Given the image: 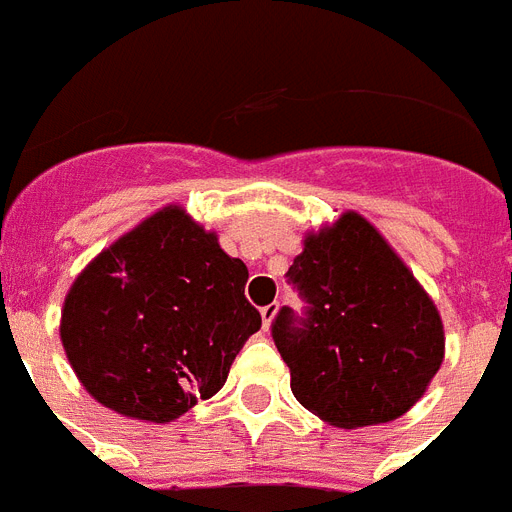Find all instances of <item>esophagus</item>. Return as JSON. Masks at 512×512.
I'll list each match as a JSON object with an SVG mask.
<instances>
[{
  "label": "esophagus",
  "mask_w": 512,
  "mask_h": 512,
  "mask_svg": "<svg viewBox=\"0 0 512 512\" xmlns=\"http://www.w3.org/2000/svg\"><path fill=\"white\" fill-rule=\"evenodd\" d=\"M277 309H280V304L261 306V322H264V330H269L272 320H275V317H277Z\"/></svg>",
  "instance_id": "34e87169"
}]
</instances>
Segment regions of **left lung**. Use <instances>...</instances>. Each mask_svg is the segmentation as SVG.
Listing matches in <instances>:
<instances>
[{"instance_id":"1","label":"left lung","mask_w":512,"mask_h":512,"mask_svg":"<svg viewBox=\"0 0 512 512\" xmlns=\"http://www.w3.org/2000/svg\"><path fill=\"white\" fill-rule=\"evenodd\" d=\"M285 277L306 309L282 306L272 338L298 402L338 428L410 410L444 362V325L383 235L346 211L306 235Z\"/></svg>"}]
</instances>
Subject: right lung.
Here are the masks:
<instances>
[{"label":"right lung","instance_id":"obj_1","mask_svg":"<svg viewBox=\"0 0 512 512\" xmlns=\"http://www.w3.org/2000/svg\"><path fill=\"white\" fill-rule=\"evenodd\" d=\"M248 267L179 206L147 216L68 290L60 341L89 394L118 415L169 423L224 386L261 327Z\"/></svg>","mask_w":512,"mask_h":512}]
</instances>
